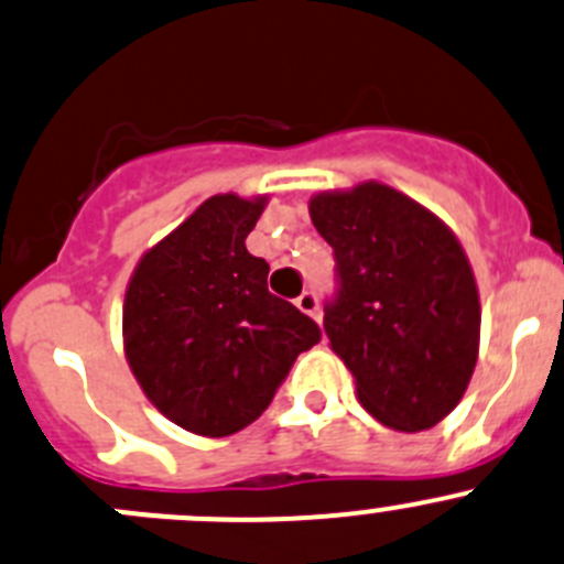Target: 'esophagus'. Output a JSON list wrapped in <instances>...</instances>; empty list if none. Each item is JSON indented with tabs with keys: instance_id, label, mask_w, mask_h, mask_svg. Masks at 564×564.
<instances>
[{
	"instance_id": "34e87169",
	"label": "esophagus",
	"mask_w": 564,
	"mask_h": 564,
	"mask_svg": "<svg viewBox=\"0 0 564 564\" xmlns=\"http://www.w3.org/2000/svg\"><path fill=\"white\" fill-rule=\"evenodd\" d=\"M294 305H297L303 314L314 316V319H319V297H316V292H311V289H305L303 294H300L297 300H294Z\"/></svg>"
}]
</instances>
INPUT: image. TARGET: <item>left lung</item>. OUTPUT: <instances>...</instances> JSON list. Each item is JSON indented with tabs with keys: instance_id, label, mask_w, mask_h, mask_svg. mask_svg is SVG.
Here are the masks:
<instances>
[{
	"instance_id": "left-lung-1",
	"label": "left lung",
	"mask_w": 564,
	"mask_h": 564,
	"mask_svg": "<svg viewBox=\"0 0 564 564\" xmlns=\"http://www.w3.org/2000/svg\"><path fill=\"white\" fill-rule=\"evenodd\" d=\"M336 259L325 333L358 399L402 433L457 408L479 352V292L455 234L408 195L366 182L308 204Z\"/></svg>"
}]
</instances>
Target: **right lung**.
<instances>
[{"label": "right lung", "instance_id": "1", "mask_svg": "<svg viewBox=\"0 0 564 564\" xmlns=\"http://www.w3.org/2000/svg\"><path fill=\"white\" fill-rule=\"evenodd\" d=\"M267 198L215 195L140 259L123 303V347L145 397L206 438L253 424L319 325L267 289L245 248Z\"/></svg>", "mask_w": 564, "mask_h": 564}]
</instances>
